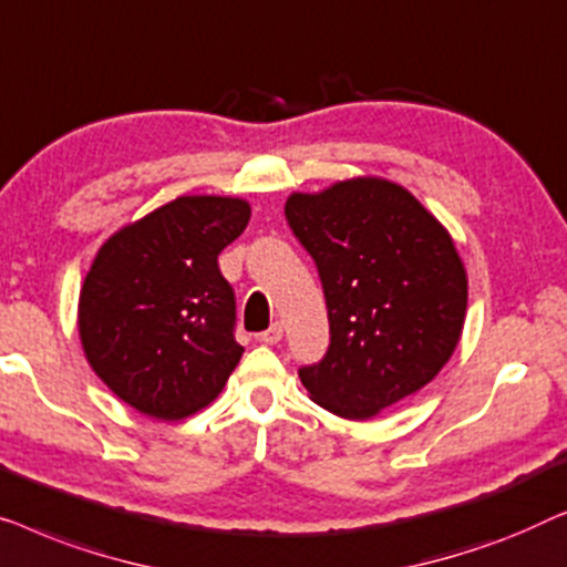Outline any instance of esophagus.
I'll return each mask as SVG.
<instances>
[{
    "instance_id": "esophagus-1",
    "label": "esophagus",
    "mask_w": 567,
    "mask_h": 567,
    "mask_svg": "<svg viewBox=\"0 0 567 567\" xmlns=\"http://www.w3.org/2000/svg\"><path fill=\"white\" fill-rule=\"evenodd\" d=\"M282 323L280 321H275L272 326H269V329L267 331H261L259 333V341H261V344H267V347H275V344H280V341H282Z\"/></svg>"
}]
</instances>
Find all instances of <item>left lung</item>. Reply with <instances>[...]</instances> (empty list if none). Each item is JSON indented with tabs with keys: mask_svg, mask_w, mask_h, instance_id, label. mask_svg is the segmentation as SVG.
<instances>
[{
	"mask_svg": "<svg viewBox=\"0 0 567 567\" xmlns=\"http://www.w3.org/2000/svg\"><path fill=\"white\" fill-rule=\"evenodd\" d=\"M285 215L329 308V352L300 370L310 401L367 421L432 382L467 313L465 265L436 215L382 177L292 193Z\"/></svg>",
	"mask_w": 567,
	"mask_h": 567,
	"instance_id": "left-lung-1",
	"label": "left lung"
}]
</instances>
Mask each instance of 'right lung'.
<instances>
[{"label": "right lung", "instance_id": "right-lung-1", "mask_svg": "<svg viewBox=\"0 0 567 567\" xmlns=\"http://www.w3.org/2000/svg\"><path fill=\"white\" fill-rule=\"evenodd\" d=\"M249 218L244 197L182 195L100 246L79 292V339L94 374L143 416L203 411L241 360L218 254Z\"/></svg>", "mask_w": 567, "mask_h": 567}]
</instances>
